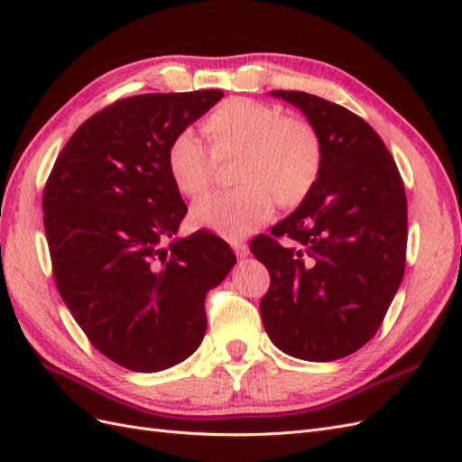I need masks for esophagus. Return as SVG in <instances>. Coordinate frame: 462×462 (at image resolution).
I'll return each instance as SVG.
<instances>
[{"mask_svg":"<svg viewBox=\"0 0 462 462\" xmlns=\"http://www.w3.org/2000/svg\"><path fill=\"white\" fill-rule=\"evenodd\" d=\"M231 246H233V250H235V254L239 256V258H246V256L250 254L248 245H245V243H233Z\"/></svg>","mask_w":462,"mask_h":462,"instance_id":"obj_1","label":"esophagus"}]
</instances>
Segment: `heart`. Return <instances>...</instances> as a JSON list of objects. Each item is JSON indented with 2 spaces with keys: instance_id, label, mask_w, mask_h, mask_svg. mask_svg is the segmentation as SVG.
<instances>
[{
  "instance_id": "1",
  "label": "heart",
  "mask_w": 462,
  "mask_h": 462,
  "mask_svg": "<svg viewBox=\"0 0 462 462\" xmlns=\"http://www.w3.org/2000/svg\"><path fill=\"white\" fill-rule=\"evenodd\" d=\"M208 145L192 131L177 133L165 152L175 189L189 199L212 187L217 163H235L231 192L206 197L192 208L194 226L223 239H245L268 223L275 204L295 208L310 197L321 165L324 143L302 117L250 97H229L204 119Z\"/></svg>"
}]
</instances>
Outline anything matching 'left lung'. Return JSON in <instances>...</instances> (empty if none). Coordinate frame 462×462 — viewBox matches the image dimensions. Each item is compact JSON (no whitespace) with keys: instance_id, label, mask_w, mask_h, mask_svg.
Instances as JSON below:
<instances>
[{"instance_id":"8db88e82","label":"left lung","mask_w":462,"mask_h":462,"mask_svg":"<svg viewBox=\"0 0 462 462\" xmlns=\"http://www.w3.org/2000/svg\"><path fill=\"white\" fill-rule=\"evenodd\" d=\"M272 96L318 129L324 165L310 197L250 243L270 272L260 314L279 351L337 360L374 337L402 282L404 185L380 134L353 111L299 90ZM282 236L289 247L278 243Z\"/></svg>"}]
</instances>
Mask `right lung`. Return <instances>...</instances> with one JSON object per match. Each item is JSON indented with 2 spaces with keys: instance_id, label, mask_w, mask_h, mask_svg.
I'll return each instance as SVG.
<instances>
[{
  "instance_id": "add662e5",
  "label": "right lung",
  "mask_w": 462,
  "mask_h": 462,
  "mask_svg": "<svg viewBox=\"0 0 462 462\" xmlns=\"http://www.w3.org/2000/svg\"><path fill=\"white\" fill-rule=\"evenodd\" d=\"M221 97H125L80 125L48 177L42 209L55 285L88 341L127 370L160 372L197 351L208 291L236 262L208 231L175 239L187 204L165 165L171 138Z\"/></svg>"
}]
</instances>
